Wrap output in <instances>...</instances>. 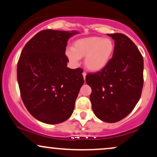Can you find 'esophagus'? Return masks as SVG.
Returning a JSON list of instances; mask_svg holds the SVG:
<instances>
[{
  "label": "esophagus",
  "mask_w": 157,
  "mask_h": 157,
  "mask_svg": "<svg viewBox=\"0 0 157 157\" xmlns=\"http://www.w3.org/2000/svg\"><path fill=\"white\" fill-rule=\"evenodd\" d=\"M86 74L85 73V72L82 73V77H83V79H84V80H86Z\"/></svg>",
  "instance_id": "34e87169"
}]
</instances>
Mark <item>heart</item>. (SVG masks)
I'll return each instance as SVG.
<instances>
[{
    "instance_id": "1",
    "label": "heart",
    "mask_w": 157,
    "mask_h": 157,
    "mask_svg": "<svg viewBox=\"0 0 157 157\" xmlns=\"http://www.w3.org/2000/svg\"><path fill=\"white\" fill-rule=\"evenodd\" d=\"M114 51V42L111 38L89 37L75 41L71 49L66 52V55L74 66H77L80 58L85 57L86 69L98 72L109 65Z\"/></svg>"
}]
</instances>
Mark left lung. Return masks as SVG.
<instances>
[{"mask_svg":"<svg viewBox=\"0 0 157 157\" xmlns=\"http://www.w3.org/2000/svg\"><path fill=\"white\" fill-rule=\"evenodd\" d=\"M114 40L113 57L102 71L86 75L95 116L105 122L127 117L140 99L143 87L144 63L138 48L127 36L108 34Z\"/></svg>","mask_w":157,"mask_h":157,"instance_id":"obj_1","label":"left lung"}]
</instances>
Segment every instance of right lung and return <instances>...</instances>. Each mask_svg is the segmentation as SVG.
Masks as SVG:
<instances>
[{"label":"right lung","instance_id":"1","mask_svg":"<svg viewBox=\"0 0 157 157\" xmlns=\"http://www.w3.org/2000/svg\"><path fill=\"white\" fill-rule=\"evenodd\" d=\"M77 34L43 30L21 52L17 68L21 98L29 112L44 123H61L73 113L83 71L68 68L65 52L68 39Z\"/></svg>","mask_w":157,"mask_h":157}]
</instances>
